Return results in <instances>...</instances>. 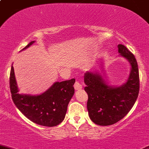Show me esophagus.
<instances>
[{
	"mask_svg": "<svg viewBox=\"0 0 149 149\" xmlns=\"http://www.w3.org/2000/svg\"><path fill=\"white\" fill-rule=\"evenodd\" d=\"M74 87L76 90H79L82 88V84L79 82V81H76L74 83Z\"/></svg>",
	"mask_w": 149,
	"mask_h": 149,
	"instance_id": "obj_1",
	"label": "esophagus"
}]
</instances>
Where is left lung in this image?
Listing matches in <instances>:
<instances>
[{"mask_svg":"<svg viewBox=\"0 0 149 149\" xmlns=\"http://www.w3.org/2000/svg\"><path fill=\"white\" fill-rule=\"evenodd\" d=\"M118 48L120 54L131 66L129 77L125 84L120 87L107 85L103 77L97 72H87L84 75L89 116L99 125H113L123 118L139 96L140 82L136 58L123 44H118Z\"/></svg>","mask_w":149,"mask_h":149,"instance_id":"1","label":"left lung"}]
</instances>
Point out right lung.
Listing matches in <instances>:
<instances>
[{"mask_svg":"<svg viewBox=\"0 0 149 149\" xmlns=\"http://www.w3.org/2000/svg\"><path fill=\"white\" fill-rule=\"evenodd\" d=\"M34 42L31 41L22 50ZM9 82L12 100L27 118L38 125L48 127L56 126L63 121L69 102L74 93V79L56 82L39 95L18 94L14 70L11 66Z\"/></svg>","mask_w":149,"mask_h":149,"instance_id":"right-lung-1","label":"right lung"}]
</instances>
